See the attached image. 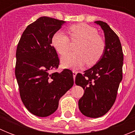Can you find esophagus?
Segmentation results:
<instances>
[{
  "label": "esophagus",
  "instance_id": "34e87169",
  "mask_svg": "<svg viewBox=\"0 0 135 135\" xmlns=\"http://www.w3.org/2000/svg\"><path fill=\"white\" fill-rule=\"evenodd\" d=\"M72 72H73L74 79L75 80V78H76V74H77V73H78V71H76V70H73V71H72Z\"/></svg>",
  "mask_w": 135,
  "mask_h": 135
}]
</instances>
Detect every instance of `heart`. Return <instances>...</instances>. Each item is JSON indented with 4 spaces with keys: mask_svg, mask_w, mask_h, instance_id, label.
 Returning a JSON list of instances; mask_svg holds the SVG:
<instances>
[{
    "mask_svg": "<svg viewBox=\"0 0 135 135\" xmlns=\"http://www.w3.org/2000/svg\"><path fill=\"white\" fill-rule=\"evenodd\" d=\"M71 39L80 40L76 46V52L70 53L61 58L63 66L68 68H78L85 64L93 65L101 58L105 49V42L95 27L85 23L72 25L69 28ZM52 45L56 51L64 55L70 49L69 37L61 30L53 35Z\"/></svg>",
    "mask_w": 135,
    "mask_h": 135,
    "instance_id": "b5f03b06",
    "label": "heart"
}]
</instances>
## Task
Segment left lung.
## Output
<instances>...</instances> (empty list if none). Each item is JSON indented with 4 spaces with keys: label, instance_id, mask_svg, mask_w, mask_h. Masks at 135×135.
Returning a JSON list of instances; mask_svg holds the SVG:
<instances>
[{
    "label": "left lung",
    "instance_id": "1",
    "mask_svg": "<svg viewBox=\"0 0 135 135\" xmlns=\"http://www.w3.org/2000/svg\"><path fill=\"white\" fill-rule=\"evenodd\" d=\"M104 32L105 49L98 62L91 68L78 73L75 83L84 90L78 101L83 115L96 118L111 109L122 80L123 52L118 36L105 22L96 21Z\"/></svg>",
    "mask_w": 135,
    "mask_h": 135
}]
</instances>
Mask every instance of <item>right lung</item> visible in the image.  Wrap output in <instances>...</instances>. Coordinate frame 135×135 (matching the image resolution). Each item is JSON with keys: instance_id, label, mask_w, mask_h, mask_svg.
<instances>
[{"instance_id": "obj_1", "label": "right lung", "mask_w": 135, "mask_h": 135, "mask_svg": "<svg viewBox=\"0 0 135 135\" xmlns=\"http://www.w3.org/2000/svg\"><path fill=\"white\" fill-rule=\"evenodd\" d=\"M64 23L41 17L27 26L17 47L15 73L20 97L27 110L36 116L53 114L61 97L74 85L70 70L50 74L59 65L51 39Z\"/></svg>"}]
</instances>
